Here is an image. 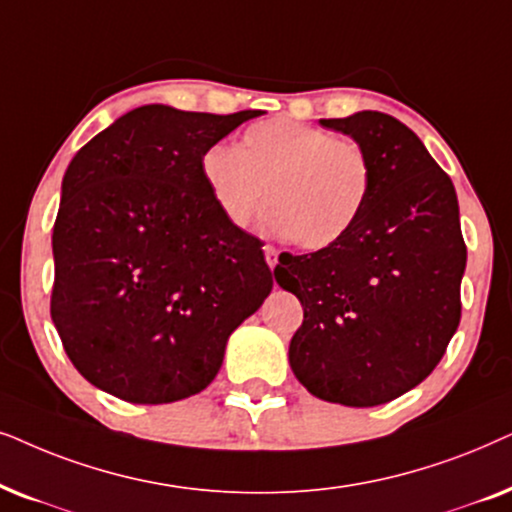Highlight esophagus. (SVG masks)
I'll use <instances>...</instances> for the list:
<instances>
[{
	"label": "esophagus",
	"instance_id": "obj_1",
	"mask_svg": "<svg viewBox=\"0 0 512 512\" xmlns=\"http://www.w3.org/2000/svg\"><path fill=\"white\" fill-rule=\"evenodd\" d=\"M264 257H267V264L271 269L278 264V250L274 248V245H264Z\"/></svg>",
	"mask_w": 512,
	"mask_h": 512
}]
</instances>
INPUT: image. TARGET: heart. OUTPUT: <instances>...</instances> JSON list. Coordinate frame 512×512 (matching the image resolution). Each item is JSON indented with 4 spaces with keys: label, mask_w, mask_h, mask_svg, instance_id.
Here are the masks:
<instances>
[{
    "label": "heart",
    "mask_w": 512,
    "mask_h": 512,
    "mask_svg": "<svg viewBox=\"0 0 512 512\" xmlns=\"http://www.w3.org/2000/svg\"><path fill=\"white\" fill-rule=\"evenodd\" d=\"M201 175L224 220L243 227L264 201V222L304 250L337 243L363 213L372 192L370 156L356 140L278 117L257 121L238 149L215 142Z\"/></svg>",
    "instance_id": "b5f03b06"
}]
</instances>
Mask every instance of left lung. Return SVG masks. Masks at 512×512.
<instances>
[{"instance_id":"left-lung-1","label":"left lung","mask_w":512,"mask_h":512,"mask_svg":"<svg viewBox=\"0 0 512 512\" xmlns=\"http://www.w3.org/2000/svg\"><path fill=\"white\" fill-rule=\"evenodd\" d=\"M320 124L365 149L372 192L337 243L278 257V285L304 306L290 367L327 403L384 405L435 370L459 327L466 269L459 201L417 133L391 114Z\"/></svg>"}]
</instances>
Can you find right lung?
I'll return each mask as SVG.
<instances>
[{
    "label": "right lung",
    "instance_id": "right-lung-1",
    "mask_svg": "<svg viewBox=\"0 0 512 512\" xmlns=\"http://www.w3.org/2000/svg\"><path fill=\"white\" fill-rule=\"evenodd\" d=\"M260 114L145 105L74 154L53 224L51 318L93 386L138 405L201 393L274 288L264 243L224 220L201 175L203 152Z\"/></svg>",
    "mask_w": 512,
    "mask_h": 512
}]
</instances>
